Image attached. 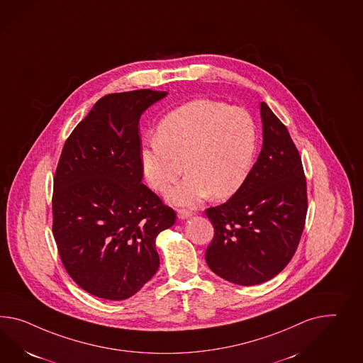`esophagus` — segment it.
<instances>
[{"instance_id":"obj_1","label":"esophagus","mask_w":363,"mask_h":363,"mask_svg":"<svg viewBox=\"0 0 363 363\" xmlns=\"http://www.w3.org/2000/svg\"><path fill=\"white\" fill-rule=\"evenodd\" d=\"M177 216H179V218L186 220V218H189V217L192 216V212L188 211V209H179V211H177Z\"/></svg>"}]
</instances>
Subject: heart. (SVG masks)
Wrapping results in <instances>:
<instances>
[{
    "label": "heart",
    "instance_id": "heart-1",
    "mask_svg": "<svg viewBox=\"0 0 363 363\" xmlns=\"http://www.w3.org/2000/svg\"><path fill=\"white\" fill-rule=\"evenodd\" d=\"M257 151V126L242 108L211 100L186 104L159 122L157 140L140 149L147 184L174 204L195 205L206 196L223 200L246 183Z\"/></svg>",
    "mask_w": 363,
    "mask_h": 363
}]
</instances>
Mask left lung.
I'll list each match as a JSON object with an SVG mask.
<instances>
[{"label":"left lung","instance_id":"left-lung-1","mask_svg":"<svg viewBox=\"0 0 363 363\" xmlns=\"http://www.w3.org/2000/svg\"><path fill=\"white\" fill-rule=\"evenodd\" d=\"M263 146L241 189L208 208L214 237L205 251L209 269L240 286L272 279L292 259L307 216V180L287 128L260 103Z\"/></svg>","mask_w":363,"mask_h":363}]
</instances>
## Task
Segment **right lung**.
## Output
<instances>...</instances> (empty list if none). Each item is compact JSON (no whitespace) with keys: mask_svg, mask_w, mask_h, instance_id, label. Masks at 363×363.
<instances>
[{"mask_svg":"<svg viewBox=\"0 0 363 363\" xmlns=\"http://www.w3.org/2000/svg\"><path fill=\"white\" fill-rule=\"evenodd\" d=\"M167 92L104 96L65 140L56 167L52 233L63 266L88 294L125 300L159 269L155 238L177 221L142 183L140 118Z\"/></svg>","mask_w":363,"mask_h":363,"instance_id":"obj_1","label":"right lung"}]
</instances>
